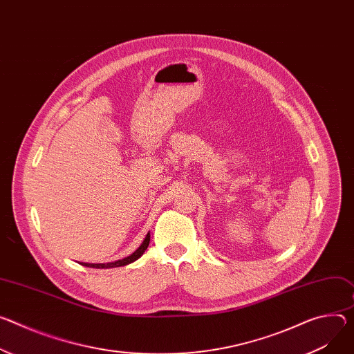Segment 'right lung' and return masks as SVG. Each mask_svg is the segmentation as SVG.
<instances>
[{
    "instance_id": "obj_1",
    "label": "right lung",
    "mask_w": 354,
    "mask_h": 354,
    "mask_svg": "<svg viewBox=\"0 0 354 354\" xmlns=\"http://www.w3.org/2000/svg\"><path fill=\"white\" fill-rule=\"evenodd\" d=\"M148 245H149V233L145 236V240L142 241V244H141L131 255L125 257V259H122V260H118V261H114V263H107V264H87V263H82V266L90 267V268H114V267H124V266H127V264H131V263H134L136 260H138L140 257L145 252V250L148 248Z\"/></svg>"
}]
</instances>
